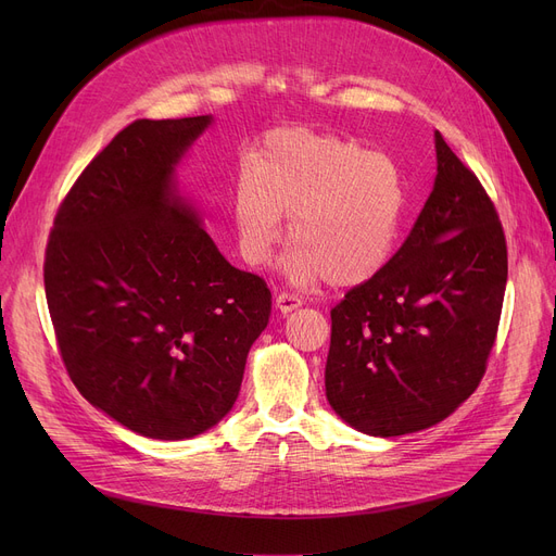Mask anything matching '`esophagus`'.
<instances>
[{
	"instance_id": "obj_1",
	"label": "esophagus",
	"mask_w": 556,
	"mask_h": 556,
	"mask_svg": "<svg viewBox=\"0 0 556 556\" xmlns=\"http://www.w3.org/2000/svg\"><path fill=\"white\" fill-rule=\"evenodd\" d=\"M275 306L281 311V313H290L302 306V298L298 295H290V293H279L277 300H275Z\"/></svg>"
}]
</instances>
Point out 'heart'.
<instances>
[{"label": "heart", "instance_id": "obj_1", "mask_svg": "<svg viewBox=\"0 0 556 556\" xmlns=\"http://www.w3.org/2000/svg\"><path fill=\"white\" fill-rule=\"evenodd\" d=\"M396 160L352 137L304 128L273 130L252 151L231 189V223L248 266L270 261L288 218V273L354 288L392 261L405 216Z\"/></svg>", "mask_w": 556, "mask_h": 556}]
</instances>
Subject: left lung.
Here are the masks:
<instances>
[{"instance_id": "8db88e82", "label": "left lung", "mask_w": 556, "mask_h": 556, "mask_svg": "<svg viewBox=\"0 0 556 556\" xmlns=\"http://www.w3.org/2000/svg\"><path fill=\"white\" fill-rule=\"evenodd\" d=\"M437 178L388 268L331 308L336 415L374 437L446 419L480 386L498 333L507 243L491 198L434 132Z\"/></svg>"}]
</instances>
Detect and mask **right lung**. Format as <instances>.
<instances>
[{"label": "right lung", "mask_w": 556, "mask_h": 556, "mask_svg": "<svg viewBox=\"0 0 556 556\" xmlns=\"http://www.w3.org/2000/svg\"><path fill=\"white\" fill-rule=\"evenodd\" d=\"M212 116L137 119L85 166L58 207L45 293L67 374L110 419L189 440L239 396L273 295L218 252L175 187Z\"/></svg>", "instance_id": "1"}]
</instances>
